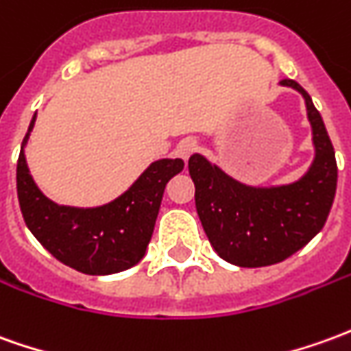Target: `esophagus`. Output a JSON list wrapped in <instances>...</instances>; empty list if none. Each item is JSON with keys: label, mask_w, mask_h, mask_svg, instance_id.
Segmentation results:
<instances>
[{"label": "esophagus", "mask_w": 351, "mask_h": 351, "mask_svg": "<svg viewBox=\"0 0 351 351\" xmlns=\"http://www.w3.org/2000/svg\"><path fill=\"white\" fill-rule=\"evenodd\" d=\"M195 150H197V142H195V138H190V136H188V138H182V141L176 144L175 148L176 156L182 158L184 161L190 158Z\"/></svg>", "instance_id": "esophagus-1"}]
</instances>
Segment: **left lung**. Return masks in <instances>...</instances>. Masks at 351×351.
<instances>
[{
	"mask_svg": "<svg viewBox=\"0 0 351 351\" xmlns=\"http://www.w3.org/2000/svg\"><path fill=\"white\" fill-rule=\"evenodd\" d=\"M279 85L302 95L312 127L313 161L298 180L251 186L201 154L188 161L201 226L218 256L241 268L278 264L310 243L325 226L337 193L335 148L312 97L293 80Z\"/></svg>",
	"mask_w": 351,
	"mask_h": 351,
	"instance_id": "left-lung-1",
	"label": "left lung"
}]
</instances>
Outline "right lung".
Listing matches in <instances>:
<instances>
[{
  "instance_id": "add662e5",
  "label": "right lung",
  "mask_w": 351,
  "mask_h": 351,
  "mask_svg": "<svg viewBox=\"0 0 351 351\" xmlns=\"http://www.w3.org/2000/svg\"><path fill=\"white\" fill-rule=\"evenodd\" d=\"M34 123L36 114L16 163V193L28 230L56 261L82 274L110 276L133 268L146 254L165 186L184 169L182 159L154 161L129 190L99 207L58 205L39 190L26 163Z\"/></svg>"
}]
</instances>
